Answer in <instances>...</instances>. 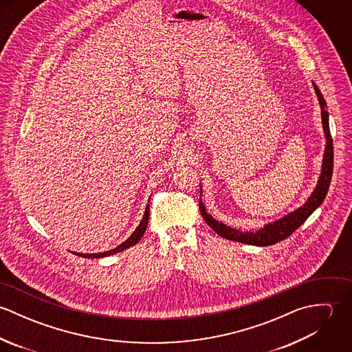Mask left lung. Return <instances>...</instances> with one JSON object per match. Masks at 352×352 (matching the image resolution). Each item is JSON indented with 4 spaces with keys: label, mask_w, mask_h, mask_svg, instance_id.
<instances>
[{
    "label": "left lung",
    "mask_w": 352,
    "mask_h": 352,
    "mask_svg": "<svg viewBox=\"0 0 352 352\" xmlns=\"http://www.w3.org/2000/svg\"><path fill=\"white\" fill-rule=\"evenodd\" d=\"M313 84L314 92L317 95L318 104L321 108V123H322V130L325 135V151H324V157H322V164H321V173L318 176L316 188L298 208L294 211H290L289 214L283 215L279 219H275L274 222L265 223L263 228L254 230V232H240L234 228H230L225 225L223 222H218L214 219L206 210L203 201L199 199V208H201V217L206 221V223L221 237L243 243V244H250V245H256V247H268L274 245L285 239H287L290 234H293L302 223L310 217V214L321 206V203L325 199L331 179H332V170H333V144H332V137L329 131V113L327 111V102L322 98L321 91L318 87Z\"/></svg>",
    "instance_id": "left-lung-1"
}]
</instances>
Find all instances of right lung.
<instances>
[{
  "instance_id": "obj_1",
  "label": "right lung",
  "mask_w": 352,
  "mask_h": 352,
  "mask_svg": "<svg viewBox=\"0 0 352 352\" xmlns=\"http://www.w3.org/2000/svg\"><path fill=\"white\" fill-rule=\"evenodd\" d=\"M149 204L146 206V208H145V214H144V217H142V219H141V222H140V225L137 226V229L133 232V234L126 240V241H123L120 245H118L115 250H111V251L107 252H100V253H76L77 256H82V257H87V258H99V257H105V256H111V254H113V253H118V252L124 251V250H127V248H130V247H133V245H135L141 239H142V236H144V233H145V230H146V228H148V222H149Z\"/></svg>"
}]
</instances>
